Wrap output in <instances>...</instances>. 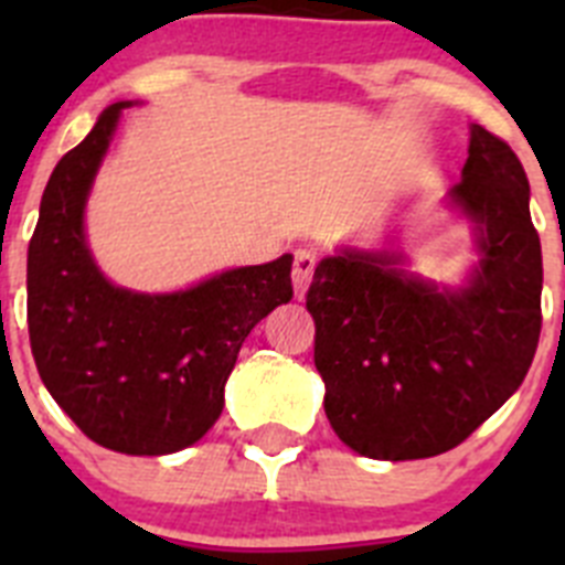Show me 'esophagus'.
<instances>
[{"mask_svg":"<svg viewBox=\"0 0 565 565\" xmlns=\"http://www.w3.org/2000/svg\"><path fill=\"white\" fill-rule=\"evenodd\" d=\"M313 268H317V254L308 252V248H299V252H294L291 279H294V291H297V297H306L308 282H311V277H313Z\"/></svg>","mask_w":565,"mask_h":565,"instance_id":"obj_1","label":"esophagus"}]
</instances>
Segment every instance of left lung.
I'll use <instances>...</instances> for the list:
<instances>
[{
  "label": "left lung",
  "mask_w": 565,
  "mask_h": 565,
  "mask_svg": "<svg viewBox=\"0 0 565 565\" xmlns=\"http://www.w3.org/2000/svg\"><path fill=\"white\" fill-rule=\"evenodd\" d=\"M450 201L481 259L447 288L391 252L326 257L306 294L326 416L351 450L413 461L452 450L521 387L541 339L543 257L518 154L472 124Z\"/></svg>",
  "instance_id": "obj_1"
}]
</instances>
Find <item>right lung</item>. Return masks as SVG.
Wrapping results in <instances>:
<instances>
[{
    "label": "right lung",
    "mask_w": 565,
    "mask_h": 565,
    "mask_svg": "<svg viewBox=\"0 0 565 565\" xmlns=\"http://www.w3.org/2000/svg\"><path fill=\"white\" fill-rule=\"evenodd\" d=\"M127 107L109 104L44 186L28 248L30 351L84 436L127 456H167L221 418L239 348L294 297V257L174 294H135L104 279L84 243V203Z\"/></svg>",
    "instance_id": "add662e5"
}]
</instances>
